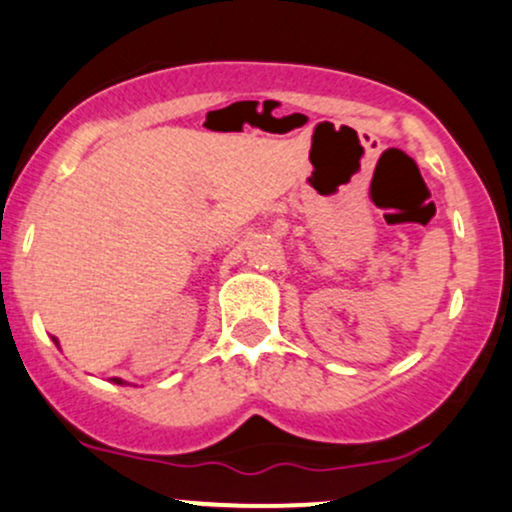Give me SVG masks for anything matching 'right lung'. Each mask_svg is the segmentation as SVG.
Returning a JSON list of instances; mask_svg holds the SVG:
<instances>
[{"label": "right lung", "instance_id": "right-lung-1", "mask_svg": "<svg viewBox=\"0 0 512 512\" xmlns=\"http://www.w3.org/2000/svg\"><path fill=\"white\" fill-rule=\"evenodd\" d=\"M56 344H58V342H56ZM112 381L117 383V386H124V383H126V381H122V378H112Z\"/></svg>", "mask_w": 512, "mask_h": 512}]
</instances>
